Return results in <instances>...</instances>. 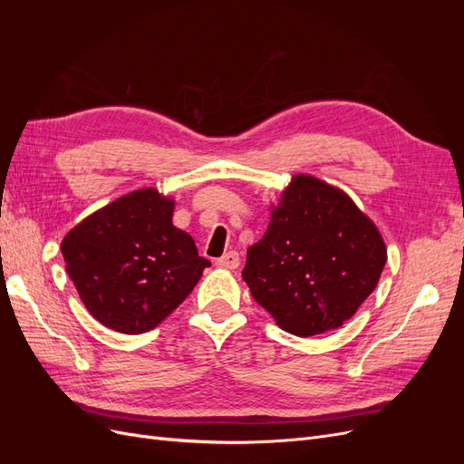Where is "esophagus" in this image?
I'll list each match as a JSON object with an SVG mask.
<instances>
[{"mask_svg":"<svg viewBox=\"0 0 464 464\" xmlns=\"http://www.w3.org/2000/svg\"><path fill=\"white\" fill-rule=\"evenodd\" d=\"M217 265L222 266V269H237V265H240V256H237L236 251H228V254H224L217 261Z\"/></svg>","mask_w":464,"mask_h":464,"instance_id":"esophagus-1","label":"esophagus"}]
</instances>
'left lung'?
<instances>
[{
	"mask_svg": "<svg viewBox=\"0 0 464 464\" xmlns=\"http://www.w3.org/2000/svg\"><path fill=\"white\" fill-rule=\"evenodd\" d=\"M387 247L348 195L296 174L261 240L247 247L242 276L276 325L296 336L339 329L375 290Z\"/></svg>",
	"mask_w": 464,
	"mask_h": 464,
	"instance_id": "1",
	"label": "left lung"
}]
</instances>
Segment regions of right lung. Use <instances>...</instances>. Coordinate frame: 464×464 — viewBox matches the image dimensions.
I'll return each mask as SVG.
<instances>
[{"mask_svg": "<svg viewBox=\"0 0 464 464\" xmlns=\"http://www.w3.org/2000/svg\"><path fill=\"white\" fill-rule=\"evenodd\" d=\"M174 199L154 188L98 208L62 242L65 271L104 327L141 334L170 315L205 266L193 237L172 224Z\"/></svg>", "mask_w": 464, "mask_h": 464, "instance_id": "add662e5", "label": "right lung"}]
</instances>
